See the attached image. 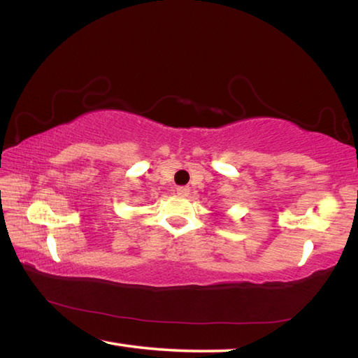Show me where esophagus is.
<instances>
[{
  "label": "esophagus",
  "mask_w": 358,
  "mask_h": 358,
  "mask_svg": "<svg viewBox=\"0 0 358 358\" xmlns=\"http://www.w3.org/2000/svg\"><path fill=\"white\" fill-rule=\"evenodd\" d=\"M189 192H191V189H189V187H187V186H180V187H177V194H178L180 197H186Z\"/></svg>",
  "instance_id": "1"
}]
</instances>
